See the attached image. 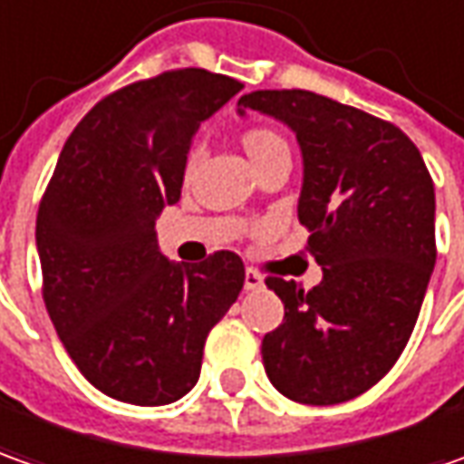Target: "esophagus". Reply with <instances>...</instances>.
Here are the masks:
<instances>
[{
  "instance_id": "1",
  "label": "esophagus",
  "mask_w": 464,
  "mask_h": 464,
  "mask_svg": "<svg viewBox=\"0 0 464 464\" xmlns=\"http://www.w3.org/2000/svg\"><path fill=\"white\" fill-rule=\"evenodd\" d=\"M244 285H246V290H259L264 285L262 275H259L256 269H246V280H244Z\"/></svg>"
}]
</instances>
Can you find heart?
I'll use <instances>...</instances> for the list:
<instances>
[{"label":"heart","instance_id":"obj_1","mask_svg":"<svg viewBox=\"0 0 464 464\" xmlns=\"http://www.w3.org/2000/svg\"><path fill=\"white\" fill-rule=\"evenodd\" d=\"M241 140H244V149H246V153L251 156V161L262 159L264 153L272 151V149H277V146H285V140H282L280 133H275L272 128H262V125L248 128ZM200 161H202L200 146L189 149V153H187V161H184V177H187V179L198 171Z\"/></svg>","mask_w":464,"mask_h":464}]
</instances>
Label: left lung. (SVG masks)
Wrapping results in <instances>:
<instances>
[{
    "label": "left lung",
    "mask_w": 464,
    "mask_h": 464,
    "mask_svg": "<svg viewBox=\"0 0 464 464\" xmlns=\"http://www.w3.org/2000/svg\"><path fill=\"white\" fill-rule=\"evenodd\" d=\"M241 107L275 115L303 149L297 218L324 269L313 290L266 277L285 318L262 342L272 385L334 406L377 385L403 354L437 262L434 182L388 121L308 89H256Z\"/></svg>",
    "instance_id": "1"
}]
</instances>
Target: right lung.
Returning <instances> with one entry per match:
<instances>
[{
    "label": "right lung",
    "mask_w": 464,
    "mask_h": 464,
    "mask_svg": "<svg viewBox=\"0 0 464 464\" xmlns=\"http://www.w3.org/2000/svg\"><path fill=\"white\" fill-rule=\"evenodd\" d=\"M241 89L205 69L115 89L73 128L43 192L45 311L79 372L115 401L167 406L192 391L205 339L244 287L238 254L171 264L153 231L179 200L200 122Z\"/></svg>",
    "instance_id": "right-lung-1"
}]
</instances>
